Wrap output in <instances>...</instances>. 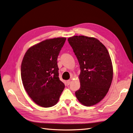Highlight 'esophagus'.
<instances>
[{"instance_id":"34e87169","label":"esophagus","mask_w":133,"mask_h":133,"mask_svg":"<svg viewBox=\"0 0 133 133\" xmlns=\"http://www.w3.org/2000/svg\"><path fill=\"white\" fill-rule=\"evenodd\" d=\"M66 83H67V85H69V84L71 83V80H67Z\"/></svg>"}]
</instances>
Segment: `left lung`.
<instances>
[{
    "mask_svg": "<svg viewBox=\"0 0 133 133\" xmlns=\"http://www.w3.org/2000/svg\"><path fill=\"white\" fill-rule=\"evenodd\" d=\"M68 41L80 65V87L76 97L83 105H94L104 98L111 85L113 70L109 53L94 38L74 36Z\"/></svg>",
    "mask_w": 133,
    "mask_h": 133,
    "instance_id": "left-lung-1",
    "label": "left lung"
}]
</instances>
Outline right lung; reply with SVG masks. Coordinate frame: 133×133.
I'll return each instance as SVG.
<instances>
[{
    "label": "right lung",
    "instance_id": "add662e5",
    "mask_svg": "<svg viewBox=\"0 0 133 133\" xmlns=\"http://www.w3.org/2000/svg\"><path fill=\"white\" fill-rule=\"evenodd\" d=\"M65 38L47 39L30 47L21 65L23 86L33 101L44 108L57 103L65 85L59 78L57 59Z\"/></svg>",
    "mask_w": 133,
    "mask_h": 133
}]
</instances>
